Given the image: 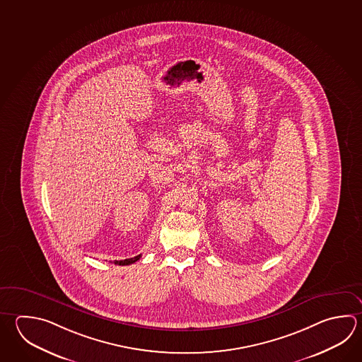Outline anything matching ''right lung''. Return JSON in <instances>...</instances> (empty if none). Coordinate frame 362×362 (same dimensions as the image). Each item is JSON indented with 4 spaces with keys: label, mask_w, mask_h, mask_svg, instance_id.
<instances>
[{
    "label": "right lung",
    "mask_w": 362,
    "mask_h": 362,
    "mask_svg": "<svg viewBox=\"0 0 362 362\" xmlns=\"http://www.w3.org/2000/svg\"><path fill=\"white\" fill-rule=\"evenodd\" d=\"M141 259V255H138L136 257H132V259H119V261H114L115 265H130V264H134L136 261Z\"/></svg>",
    "instance_id": "1"
}]
</instances>
